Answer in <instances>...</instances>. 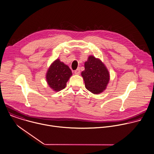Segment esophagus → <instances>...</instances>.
Returning <instances> with one entry per match:
<instances>
[{
	"mask_svg": "<svg viewBox=\"0 0 154 154\" xmlns=\"http://www.w3.org/2000/svg\"><path fill=\"white\" fill-rule=\"evenodd\" d=\"M74 73H75V74H80V68H77L76 70H75V71H74Z\"/></svg>",
	"mask_w": 154,
	"mask_h": 154,
	"instance_id": "obj_1",
	"label": "esophagus"
}]
</instances>
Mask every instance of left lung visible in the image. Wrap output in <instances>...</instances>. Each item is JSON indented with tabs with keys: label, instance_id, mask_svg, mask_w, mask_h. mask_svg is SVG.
<instances>
[{
	"label": "left lung",
	"instance_id": "obj_1",
	"mask_svg": "<svg viewBox=\"0 0 154 154\" xmlns=\"http://www.w3.org/2000/svg\"><path fill=\"white\" fill-rule=\"evenodd\" d=\"M85 69L82 72L86 88L95 94L106 89L110 80L109 72L104 64L93 56L85 63Z\"/></svg>",
	"mask_w": 154,
	"mask_h": 154
}]
</instances>
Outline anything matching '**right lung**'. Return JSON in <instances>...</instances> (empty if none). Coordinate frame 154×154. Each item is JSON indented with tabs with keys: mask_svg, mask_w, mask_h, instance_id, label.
<instances>
[{
	"mask_svg": "<svg viewBox=\"0 0 154 154\" xmlns=\"http://www.w3.org/2000/svg\"><path fill=\"white\" fill-rule=\"evenodd\" d=\"M71 75L72 72L69 68L59 59H57L48 69L46 79L49 86L54 91L58 92L65 88Z\"/></svg>",
	"mask_w": 154,
	"mask_h": 154,
	"instance_id": "add662e5",
	"label": "right lung"
}]
</instances>
